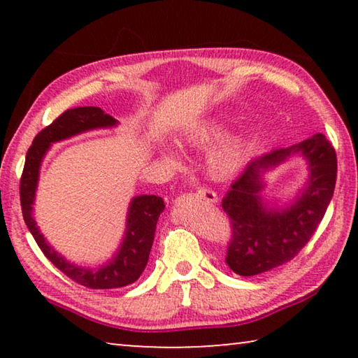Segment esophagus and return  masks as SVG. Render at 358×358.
Instances as JSON below:
<instances>
[{"label": "esophagus", "instance_id": "34e87169", "mask_svg": "<svg viewBox=\"0 0 358 358\" xmlns=\"http://www.w3.org/2000/svg\"><path fill=\"white\" fill-rule=\"evenodd\" d=\"M197 197H201V199H203V201H207V202H210V203H216V202H217L216 192L208 189V187H199Z\"/></svg>", "mask_w": 358, "mask_h": 358}]
</instances>
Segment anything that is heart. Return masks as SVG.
<instances>
[{"label": "heart", "mask_w": 358, "mask_h": 358, "mask_svg": "<svg viewBox=\"0 0 358 358\" xmlns=\"http://www.w3.org/2000/svg\"><path fill=\"white\" fill-rule=\"evenodd\" d=\"M227 128V121L220 117L208 118L187 128L180 137L181 145L191 148H201L216 141ZM162 162L171 169L181 167V157L173 148L162 145L159 148ZM250 156V141L241 132H234L221 141L207 155V166L216 178H229L237 173Z\"/></svg>", "instance_id": "obj_1"}]
</instances>
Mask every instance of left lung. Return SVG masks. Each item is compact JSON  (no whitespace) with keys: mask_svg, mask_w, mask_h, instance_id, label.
I'll list each match as a JSON object with an SVG mask.
<instances>
[{"mask_svg":"<svg viewBox=\"0 0 358 358\" xmlns=\"http://www.w3.org/2000/svg\"><path fill=\"white\" fill-rule=\"evenodd\" d=\"M308 162L310 177L292 203H266L263 177L292 155ZM336 153L324 134L252 159L234 181L222 208L232 224L226 264L240 276H254L294 259L322 221L336 183Z\"/></svg>","mask_w":358,"mask_h":358,"instance_id":"obj_1","label":"left lung"}]
</instances>
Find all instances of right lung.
I'll use <instances>...</instances> for the list:
<instances>
[{
  "mask_svg": "<svg viewBox=\"0 0 358 358\" xmlns=\"http://www.w3.org/2000/svg\"><path fill=\"white\" fill-rule=\"evenodd\" d=\"M117 124L118 121L99 107L69 108L34 137L33 145L27 153L25 167H23L20 180V203L23 220H25L27 227L34 237L36 243L58 270H62L72 281L90 289L124 287L141 278L142 271L147 266L151 246H153L157 220H159V215L166 207L164 201L161 197L147 196V194L132 197L128 208V216H126L124 237L118 251L104 265L94 266V268L69 262L47 243L39 227L36 226V220L33 217V203L36 189H38L41 164L53 143L78 136L82 132L113 128Z\"/></svg>",
  "mask_w": 358,
  "mask_h": 358,
  "instance_id": "obj_1",
  "label": "right lung"
}]
</instances>
